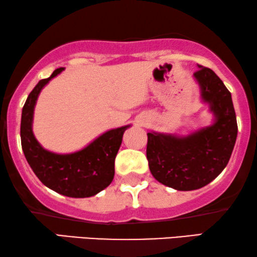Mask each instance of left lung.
I'll return each instance as SVG.
<instances>
[{
  "instance_id": "obj_1",
  "label": "left lung",
  "mask_w": 257,
  "mask_h": 257,
  "mask_svg": "<svg viewBox=\"0 0 257 257\" xmlns=\"http://www.w3.org/2000/svg\"><path fill=\"white\" fill-rule=\"evenodd\" d=\"M193 74L200 98L213 115L212 124L187 135L147 133L149 170L159 183L178 191H192L216 179L231 157L237 121L231 93L211 69L198 65Z\"/></svg>"
}]
</instances>
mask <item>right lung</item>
<instances>
[{"mask_svg":"<svg viewBox=\"0 0 257 257\" xmlns=\"http://www.w3.org/2000/svg\"><path fill=\"white\" fill-rule=\"evenodd\" d=\"M65 69H57L41 79L26 100L21 115V146L35 175L45 186L71 198H87L108 187L115 175V158L123 134L131 126L123 125L103 133L80 151L59 154L39 144L33 133L34 108L41 90Z\"/></svg>","mask_w":257,"mask_h":257,"instance_id":"obj_1","label":"right lung"}]
</instances>
